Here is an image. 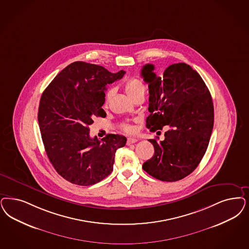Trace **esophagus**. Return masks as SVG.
I'll return each mask as SVG.
<instances>
[{
	"label": "esophagus",
	"instance_id": "1",
	"mask_svg": "<svg viewBox=\"0 0 249 249\" xmlns=\"http://www.w3.org/2000/svg\"><path fill=\"white\" fill-rule=\"evenodd\" d=\"M138 140L137 139H135V138H128V140H127V144L129 145V144H131V143H135V142H137Z\"/></svg>",
	"mask_w": 249,
	"mask_h": 249
}]
</instances>
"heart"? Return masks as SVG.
Listing matches in <instances>:
<instances>
[{
    "label": "heart",
    "instance_id": "obj_1",
    "mask_svg": "<svg viewBox=\"0 0 249 249\" xmlns=\"http://www.w3.org/2000/svg\"><path fill=\"white\" fill-rule=\"evenodd\" d=\"M124 90L126 92V94H128L129 98L133 99L135 96H137L139 94H144L145 86H144L143 82L142 80H140L139 78H129V80L126 81V83L124 85ZM112 94H113L112 89H109L106 93V96H105L106 104L108 103L109 99L111 98ZM122 129L128 133H131L134 130V128L129 124H125L122 127Z\"/></svg>",
    "mask_w": 249,
    "mask_h": 249
}]
</instances>
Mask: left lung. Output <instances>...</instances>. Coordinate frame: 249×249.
I'll return each mask as SVG.
<instances>
[{"label":"left lung","instance_id":"1","mask_svg":"<svg viewBox=\"0 0 249 249\" xmlns=\"http://www.w3.org/2000/svg\"><path fill=\"white\" fill-rule=\"evenodd\" d=\"M154 70L153 64L142 70L150 94L146 127L168 129L160 142L149 140L155 155L142 168L156 179L175 182L194 171L205 155L213 129V103L204 81L188 64H172L163 77Z\"/></svg>","mask_w":249,"mask_h":249}]
</instances>
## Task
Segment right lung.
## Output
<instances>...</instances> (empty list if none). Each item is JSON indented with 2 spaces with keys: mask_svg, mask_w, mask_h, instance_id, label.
Instances as JSON below:
<instances>
[{
  "mask_svg": "<svg viewBox=\"0 0 249 249\" xmlns=\"http://www.w3.org/2000/svg\"><path fill=\"white\" fill-rule=\"evenodd\" d=\"M124 74L75 61L41 95L37 120L46 153L58 174L72 184L91 186L103 180L113 171L116 151L126 144V137L119 134H107L102 142L89 135L94 119L107 116L102 108L106 86Z\"/></svg>",
  "mask_w": 249,
  "mask_h": 249,
  "instance_id": "right-lung-1",
  "label": "right lung"
}]
</instances>
